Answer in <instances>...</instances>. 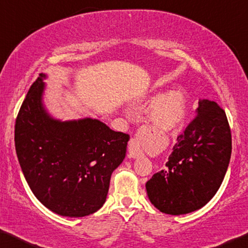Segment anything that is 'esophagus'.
Returning a JSON list of instances; mask_svg holds the SVG:
<instances>
[{
    "label": "esophagus",
    "instance_id": "obj_1",
    "mask_svg": "<svg viewBox=\"0 0 248 248\" xmlns=\"http://www.w3.org/2000/svg\"><path fill=\"white\" fill-rule=\"evenodd\" d=\"M128 151H129V156L131 158H138L142 155L141 147L139 146V143L137 142L135 139H131L130 142H129Z\"/></svg>",
    "mask_w": 248,
    "mask_h": 248
}]
</instances>
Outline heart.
<instances>
[{
  "mask_svg": "<svg viewBox=\"0 0 248 248\" xmlns=\"http://www.w3.org/2000/svg\"><path fill=\"white\" fill-rule=\"evenodd\" d=\"M151 99L156 101L151 107L149 118L157 128L171 130L183 124L188 108L187 97L183 90L173 89L160 97L154 95Z\"/></svg>",
  "mask_w": 248,
  "mask_h": 248,
  "instance_id": "obj_1",
  "label": "heart"
}]
</instances>
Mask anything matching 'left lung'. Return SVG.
I'll return each mask as SVG.
<instances>
[{
	"instance_id": "8db88e82",
	"label": "left lung",
	"mask_w": 248,
	"mask_h": 248,
	"mask_svg": "<svg viewBox=\"0 0 248 248\" xmlns=\"http://www.w3.org/2000/svg\"><path fill=\"white\" fill-rule=\"evenodd\" d=\"M232 135L226 113L216 102L202 99L166 162L146 183L157 209L169 215L195 212L212 199L227 171Z\"/></svg>"
}]
</instances>
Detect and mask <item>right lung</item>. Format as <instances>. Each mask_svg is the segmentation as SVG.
I'll return each mask as SVG.
<instances>
[{
	"instance_id": "1",
	"label": "right lung",
	"mask_w": 248,
	"mask_h": 248,
	"mask_svg": "<svg viewBox=\"0 0 248 248\" xmlns=\"http://www.w3.org/2000/svg\"><path fill=\"white\" fill-rule=\"evenodd\" d=\"M43 79L46 75H40L32 84L17 114V159L32 193L46 208L61 216H88L105 204L130 137L92 118L54 119L43 106Z\"/></svg>"
}]
</instances>
